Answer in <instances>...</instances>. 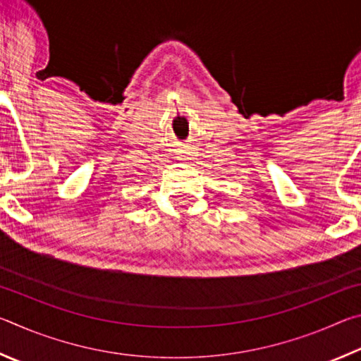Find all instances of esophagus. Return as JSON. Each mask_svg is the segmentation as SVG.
I'll use <instances>...</instances> for the list:
<instances>
[{"label": "esophagus", "instance_id": "1", "mask_svg": "<svg viewBox=\"0 0 361 361\" xmlns=\"http://www.w3.org/2000/svg\"><path fill=\"white\" fill-rule=\"evenodd\" d=\"M181 159H183V161H189V159H191V157H189V151H183Z\"/></svg>", "mask_w": 361, "mask_h": 361}]
</instances>
